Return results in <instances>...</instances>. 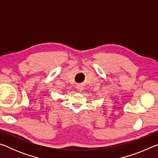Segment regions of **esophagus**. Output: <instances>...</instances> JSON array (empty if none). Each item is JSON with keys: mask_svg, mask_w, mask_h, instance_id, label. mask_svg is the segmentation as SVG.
<instances>
[{"mask_svg": "<svg viewBox=\"0 0 158 158\" xmlns=\"http://www.w3.org/2000/svg\"><path fill=\"white\" fill-rule=\"evenodd\" d=\"M77 89H78L79 91L81 92V91H82V90H83V87L82 86H78V87H77Z\"/></svg>", "mask_w": 158, "mask_h": 158, "instance_id": "esophagus-1", "label": "esophagus"}]
</instances>
